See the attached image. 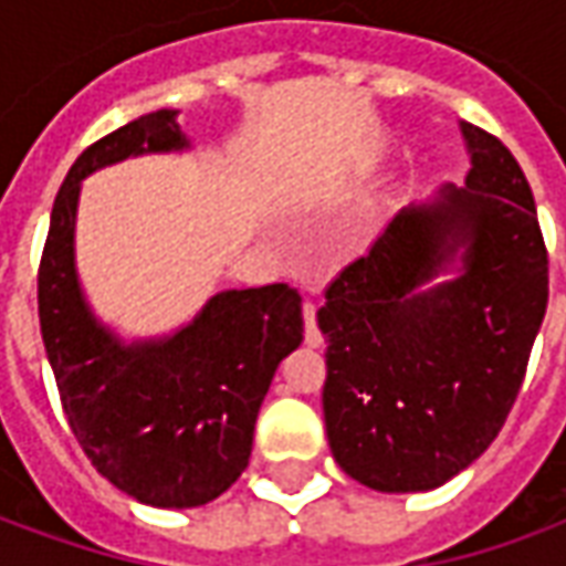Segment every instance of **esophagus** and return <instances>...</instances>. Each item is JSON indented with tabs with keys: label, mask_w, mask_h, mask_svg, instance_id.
Here are the masks:
<instances>
[{
	"label": "esophagus",
	"mask_w": 566,
	"mask_h": 566,
	"mask_svg": "<svg viewBox=\"0 0 566 566\" xmlns=\"http://www.w3.org/2000/svg\"><path fill=\"white\" fill-rule=\"evenodd\" d=\"M303 318H306V345L312 348H321L324 345V336H321L318 324H315V303H303Z\"/></svg>",
	"instance_id": "obj_1"
}]
</instances>
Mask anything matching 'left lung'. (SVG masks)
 <instances>
[{
    "label": "left lung",
    "instance_id": "obj_1",
    "mask_svg": "<svg viewBox=\"0 0 566 566\" xmlns=\"http://www.w3.org/2000/svg\"><path fill=\"white\" fill-rule=\"evenodd\" d=\"M467 187L397 214L324 287V421L336 463L376 491H430L494 442L548 303V251L512 150L463 124ZM462 251L464 275L417 294Z\"/></svg>",
    "mask_w": 566,
    "mask_h": 566
}]
</instances>
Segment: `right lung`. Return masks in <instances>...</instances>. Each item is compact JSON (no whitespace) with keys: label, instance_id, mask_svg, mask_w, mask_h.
<instances>
[{"label":"right lung","instance_id":"add662e5","mask_svg":"<svg viewBox=\"0 0 566 566\" xmlns=\"http://www.w3.org/2000/svg\"><path fill=\"white\" fill-rule=\"evenodd\" d=\"M172 108L108 133L72 163L39 263V321L60 403L99 473L163 510L202 506L242 475L282 357L303 343V296L266 284L211 296L166 343L120 345L84 306L72 239L78 181L105 163L185 148Z\"/></svg>","mask_w":566,"mask_h":566}]
</instances>
